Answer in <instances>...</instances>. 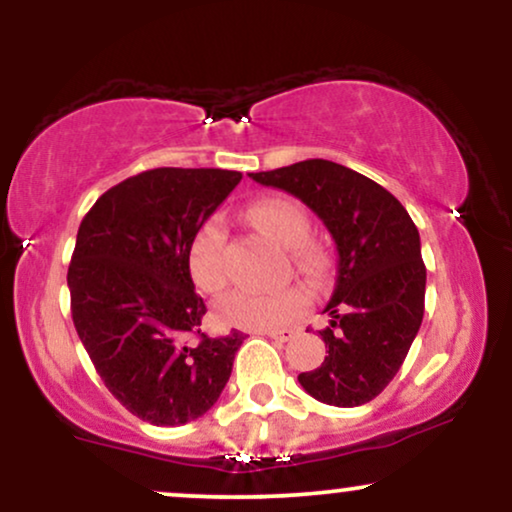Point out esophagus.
<instances>
[{
	"mask_svg": "<svg viewBox=\"0 0 512 512\" xmlns=\"http://www.w3.org/2000/svg\"><path fill=\"white\" fill-rule=\"evenodd\" d=\"M255 334H264V337L274 339V342H289V339L293 337L291 330H260Z\"/></svg>",
	"mask_w": 512,
	"mask_h": 512,
	"instance_id": "obj_1",
	"label": "esophagus"
}]
</instances>
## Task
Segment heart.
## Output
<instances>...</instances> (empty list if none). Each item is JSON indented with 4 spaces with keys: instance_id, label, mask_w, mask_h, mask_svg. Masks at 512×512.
Returning a JSON list of instances; mask_svg holds the SVG:
<instances>
[{
    "instance_id": "1",
    "label": "heart",
    "mask_w": 512,
    "mask_h": 512,
    "mask_svg": "<svg viewBox=\"0 0 512 512\" xmlns=\"http://www.w3.org/2000/svg\"><path fill=\"white\" fill-rule=\"evenodd\" d=\"M248 219L257 228L291 250L293 264L305 276H317L325 267L322 252L308 245L310 221L305 211L289 199H260L248 209ZM226 238L228 228L221 216H209L192 236L187 250V267L197 289L214 293L228 279L226 269ZM308 305V296L301 289H233L221 296L214 313L223 325L240 330H279L296 320Z\"/></svg>"
}]
</instances>
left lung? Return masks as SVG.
Listing matches in <instances>:
<instances>
[{
    "instance_id": "1",
    "label": "left lung",
    "mask_w": 512,
    "mask_h": 512,
    "mask_svg": "<svg viewBox=\"0 0 512 512\" xmlns=\"http://www.w3.org/2000/svg\"><path fill=\"white\" fill-rule=\"evenodd\" d=\"M250 178L301 199L337 245V279L325 305L332 320L320 332L327 354L298 383L317 402L361 407L395 378L424 320L419 231L385 187L325 158Z\"/></svg>"
}]
</instances>
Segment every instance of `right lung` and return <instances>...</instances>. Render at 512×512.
<instances>
[{"instance_id": "obj_1", "label": "right lung", "mask_w": 512, "mask_h": 512, "mask_svg": "<svg viewBox=\"0 0 512 512\" xmlns=\"http://www.w3.org/2000/svg\"><path fill=\"white\" fill-rule=\"evenodd\" d=\"M243 175L154 168L98 197L81 221L67 272L72 320L117 402L154 426H182L214 407L245 334L211 339L187 267L197 228Z\"/></svg>"}]
</instances>
